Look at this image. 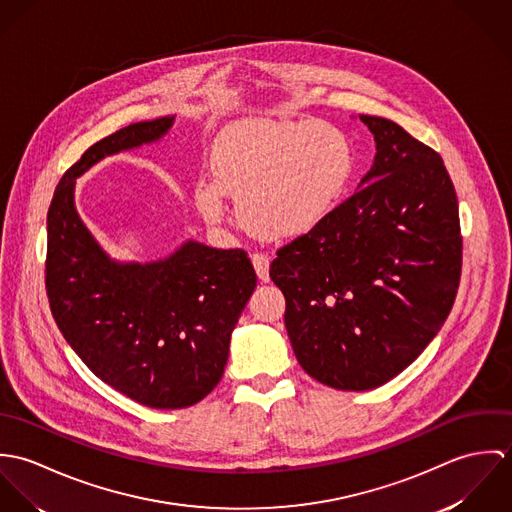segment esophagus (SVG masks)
Instances as JSON below:
<instances>
[{
  "mask_svg": "<svg viewBox=\"0 0 512 512\" xmlns=\"http://www.w3.org/2000/svg\"><path fill=\"white\" fill-rule=\"evenodd\" d=\"M252 264H254L258 278L262 282H268L270 280V258L262 252H256V254H252Z\"/></svg>",
  "mask_w": 512,
  "mask_h": 512,
  "instance_id": "esophagus-1",
  "label": "esophagus"
}]
</instances>
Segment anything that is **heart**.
<instances>
[{"label":"heart","instance_id":"b5f03b06","mask_svg":"<svg viewBox=\"0 0 512 512\" xmlns=\"http://www.w3.org/2000/svg\"><path fill=\"white\" fill-rule=\"evenodd\" d=\"M211 171L193 187L203 219L224 222L230 195L248 230L293 240L335 211L355 171V149L327 122H242L215 140Z\"/></svg>","mask_w":512,"mask_h":512}]
</instances>
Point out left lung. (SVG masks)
Returning <instances> with one entry per match:
<instances>
[{
  "label": "left lung",
  "mask_w": 512,
  "mask_h": 512,
  "mask_svg": "<svg viewBox=\"0 0 512 512\" xmlns=\"http://www.w3.org/2000/svg\"><path fill=\"white\" fill-rule=\"evenodd\" d=\"M361 120L376 142L361 189L270 264L297 363L321 384L355 392L400 374L438 335L463 254L457 195L438 151L392 120Z\"/></svg>",
  "instance_id": "8db88e82"
}]
</instances>
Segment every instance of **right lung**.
I'll return each mask as SVG.
<instances>
[{
    "instance_id": "obj_1",
    "label": "right lung",
    "mask_w": 512,
    "mask_h": 512,
    "mask_svg": "<svg viewBox=\"0 0 512 512\" xmlns=\"http://www.w3.org/2000/svg\"><path fill=\"white\" fill-rule=\"evenodd\" d=\"M171 124H130L88 147L47 213L45 288L57 327L102 382L159 410L193 406L219 384L256 272L244 250L193 240L159 262H114L82 224L73 193L74 179L102 157L155 142Z\"/></svg>"
}]
</instances>
